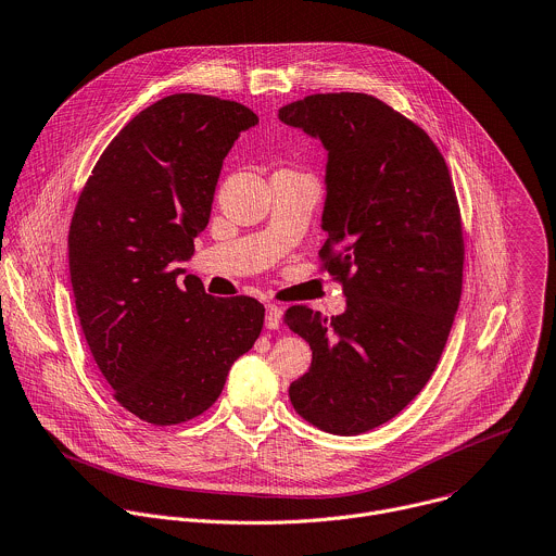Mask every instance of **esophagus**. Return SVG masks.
<instances>
[{
    "label": "esophagus",
    "instance_id": "34e87169",
    "mask_svg": "<svg viewBox=\"0 0 556 556\" xmlns=\"http://www.w3.org/2000/svg\"><path fill=\"white\" fill-rule=\"evenodd\" d=\"M281 325V307H277L275 303L266 305V327L268 329H279Z\"/></svg>",
    "mask_w": 556,
    "mask_h": 556
}]
</instances>
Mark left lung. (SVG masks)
<instances>
[{
    "instance_id": "8db88e82",
    "label": "left lung",
    "mask_w": 556,
    "mask_h": 556,
    "mask_svg": "<svg viewBox=\"0 0 556 556\" xmlns=\"http://www.w3.org/2000/svg\"><path fill=\"white\" fill-rule=\"evenodd\" d=\"M279 119L327 150L320 257L346 296L331 318L286 309L312 349L290 402L312 426L353 437L397 417L434 374L463 290L460 210L428 132L374 96L314 93Z\"/></svg>"
}]
</instances>
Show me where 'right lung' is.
<instances>
[{
    "mask_svg": "<svg viewBox=\"0 0 556 556\" xmlns=\"http://www.w3.org/2000/svg\"><path fill=\"white\" fill-rule=\"evenodd\" d=\"M260 119L240 102L167 96L106 146L70 227V275L113 397L152 426L203 415L264 325L251 296L214 299L176 262L194 255L223 161Z\"/></svg>",
    "mask_w": 556,
    "mask_h": 556,
    "instance_id": "right-lung-1",
    "label": "right lung"
}]
</instances>
